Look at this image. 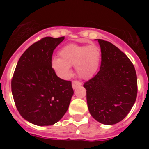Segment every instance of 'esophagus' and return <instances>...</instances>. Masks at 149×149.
<instances>
[{"mask_svg":"<svg viewBox=\"0 0 149 149\" xmlns=\"http://www.w3.org/2000/svg\"><path fill=\"white\" fill-rule=\"evenodd\" d=\"M81 83L78 81H74L72 82V87H73V89H75V88H77L79 86H81Z\"/></svg>","mask_w":149,"mask_h":149,"instance_id":"obj_1","label":"esophagus"}]
</instances>
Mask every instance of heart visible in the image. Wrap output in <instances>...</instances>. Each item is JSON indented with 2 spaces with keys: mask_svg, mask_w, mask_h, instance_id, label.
I'll return each instance as SVG.
<instances>
[{
  "mask_svg": "<svg viewBox=\"0 0 149 149\" xmlns=\"http://www.w3.org/2000/svg\"><path fill=\"white\" fill-rule=\"evenodd\" d=\"M59 57L51 59V67L60 77L68 78L71 66L75 65L76 73L81 78L89 79L98 70L101 59L99 48L95 45L68 44L59 51Z\"/></svg>",
  "mask_w": 149,
  "mask_h": 149,
  "instance_id": "b5f03b06",
  "label": "heart"
}]
</instances>
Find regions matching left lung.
Listing matches in <instances>:
<instances>
[{
    "mask_svg": "<svg viewBox=\"0 0 149 149\" xmlns=\"http://www.w3.org/2000/svg\"><path fill=\"white\" fill-rule=\"evenodd\" d=\"M101 47L100 71L84 83L91 116L104 125L121 122L134 106L137 77L133 63L116 46L98 39Z\"/></svg>",
    "mask_w": 149,
    "mask_h": 149,
    "instance_id": "8db88e82",
    "label": "left lung"
}]
</instances>
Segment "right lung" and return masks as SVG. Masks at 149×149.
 I'll return each instance as SVG.
<instances>
[{"label":"right lung","mask_w":149,"mask_h":149,"mask_svg":"<svg viewBox=\"0 0 149 149\" xmlns=\"http://www.w3.org/2000/svg\"><path fill=\"white\" fill-rule=\"evenodd\" d=\"M65 39L45 37L21 56L12 79L13 99L24 119L36 125H52L63 118L74 94L72 82L57 77L53 52Z\"/></svg>","instance_id":"right-lung-1"}]
</instances>
